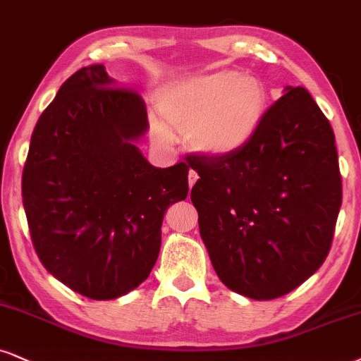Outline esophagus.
<instances>
[{"label": "esophagus", "mask_w": 361, "mask_h": 361, "mask_svg": "<svg viewBox=\"0 0 361 361\" xmlns=\"http://www.w3.org/2000/svg\"><path fill=\"white\" fill-rule=\"evenodd\" d=\"M199 179V176H197V172L195 171H189V188H192V185L195 184V180Z\"/></svg>", "instance_id": "34e87169"}]
</instances>
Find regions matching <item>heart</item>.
Returning <instances> with one entry per match:
<instances>
[{
	"label": "heart",
	"mask_w": 361,
	"mask_h": 361,
	"mask_svg": "<svg viewBox=\"0 0 361 361\" xmlns=\"http://www.w3.org/2000/svg\"><path fill=\"white\" fill-rule=\"evenodd\" d=\"M269 104L264 82L252 75L222 68L169 83L159 110L172 127L188 132L192 149L211 157L239 152L259 130ZM164 140H172L165 122H157Z\"/></svg>",
	"instance_id": "b5f03b06"
}]
</instances>
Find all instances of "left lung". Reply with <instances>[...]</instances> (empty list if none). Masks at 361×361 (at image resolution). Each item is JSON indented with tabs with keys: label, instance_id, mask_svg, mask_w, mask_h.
Wrapping results in <instances>:
<instances>
[{
	"label": "left lung",
	"instance_id": "left-lung-1",
	"mask_svg": "<svg viewBox=\"0 0 361 361\" xmlns=\"http://www.w3.org/2000/svg\"><path fill=\"white\" fill-rule=\"evenodd\" d=\"M199 233L229 289L274 300L330 252L341 207L335 133L303 87H286L239 152L189 159Z\"/></svg>",
	"mask_w": 361,
	"mask_h": 361
}]
</instances>
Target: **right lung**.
Returning a JSON list of instances; mask_svg holds the SVG:
<instances>
[{"mask_svg":"<svg viewBox=\"0 0 361 361\" xmlns=\"http://www.w3.org/2000/svg\"><path fill=\"white\" fill-rule=\"evenodd\" d=\"M104 65L73 73L31 135L21 194L35 251L50 274L90 300L149 278L164 212L189 192V166L160 169L137 147L145 102Z\"/></svg>","mask_w":361,"mask_h":361,"instance_id":"right-lung-1","label":"right lung"}]
</instances>
